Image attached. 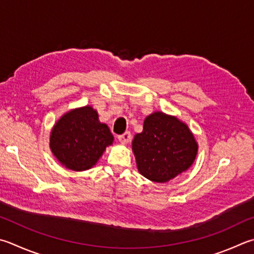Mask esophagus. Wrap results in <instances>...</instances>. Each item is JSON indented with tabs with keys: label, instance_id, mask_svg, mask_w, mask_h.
Listing matches in <instances>:
<instances>
[{
	"label": "esophagus",
	"instance_id": "esophagus-1",
	"mask_svg": "<svg viewBox=\"0 0 254 254\" xmlns=\"http://www.w3.org/2000/svg\"><path fill=\"white\" fill-rule=\"evenodd\" d=\"M118 139L120 141V143H122V144H127V143L130 142L131 140V133L130 132H126L123 133L122 135H119Z\"/></svg>",
	"mask_w": 254,
	"mask_h": 254
}]
</instances>
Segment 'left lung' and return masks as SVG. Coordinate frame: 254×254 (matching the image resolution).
Segmentation results:
<instances>
[{
	"instance_id": "left-lung-1",
	"label": "left lung",
	"mask_w": 254,
	"mask_h": 254,
	"mask_svg": "<svg viewBox=\"0 0 254 254\" xmlns=\"http://www.w3.org/2000/svg\"><path fill=\"white\" fill-rule=\"evenodd\" d=\"M197 142L187 123L155 111L144 119L143 131L132 141L136 168L143 177L164 183L186 172L194 162Z\"/></svg>"
}]
</instances>
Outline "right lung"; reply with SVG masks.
Instances as JSON below:
<instances>
[{
	"mask_svg": "<svg viewBox=\"0 0 254 254\" xmlns=\"http://www.w3.org/2000/svg\"><path fill=\"white\" fill-rule=\"evenodd\" d=\"M114 137L91 105L64 113L50 133V149L63 167L75 172L86 171L98 163Z\"/></svg>",
	"mask_w": 254,
	"mask_h": 254,
	"instance_id": "right-lung-1",
	"label": "right lung"
}]
</instances>
